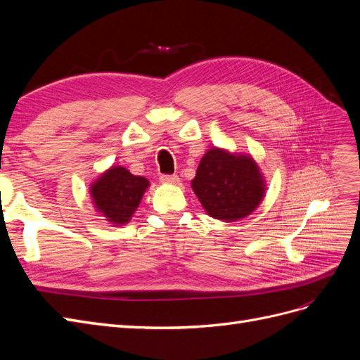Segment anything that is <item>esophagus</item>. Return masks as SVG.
<instances>
[{"label": "esophagus", "instance_id": "obj_1", "mask_svg": "<svg viewBox=\"0 0 360 360\" xmlns=\"http://www.w3.org/2000/svg\"><path fill=\"white\" fill-rule=\"evenodd\" d=\"M159 179L162 183H165V184H177L180 181L179 176H176V174H172V176H169V174H163V176H160Z\"/></svg>", "mask_w": 360, "mask_h": 360}]
</instances>
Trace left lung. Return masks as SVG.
<instances>
[{
    "instance_id": "1",
    "label": "left lung",
    "mask_w": 360,
    "mask_h": 360,
    "mask_svg": "<svg viewBox=\"0 0 360 360\" xmlns=\"http://www.w3.org/2000/svg\"><path fill=\"white\" fill-rule=\"evenodd\" d=\"M192 189L207 214L234 222L252 213L263 201L266 183L252 158L214 147L202 156Z\"/></svg>"
}]
</instances>
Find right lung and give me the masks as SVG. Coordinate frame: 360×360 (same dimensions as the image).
<instances>
[{"instance_id": "right-lung-1", "label": "right lung", "mask_w": 360, "mask_h": 360, "mask_svg": "<svg viewBox=\"0 0 360 360\" xmlns=\"http://www.w3.org/2000/svg\"><path fill=\"white\" fill-rule=\"evenodd\" d=\"M147 188V179L112 167L93 183L90 192L97 212L115 226L130 221Z\"/></svg>"}]
</instances>
